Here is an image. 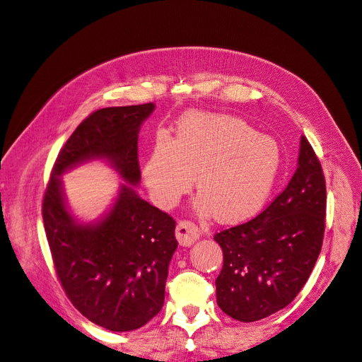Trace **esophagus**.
I'll return each instance as SVG.
<instances>
[{
	"label": "esophagus",
	"instance_id": "1",
	"mask_svg": "<svg viewBox=\"0 0 362 362\" xmlns=\"http://www.w3.org/2000/svg\"><path fill=\"white\" fill-rule=\"evenodd\" d=\"M177 240L181 246H190L199 238V229L190 221H181L177 225Z\"/></svg>",
	"mask_w": 362,
	"mask_h": 362
}]
</instances>
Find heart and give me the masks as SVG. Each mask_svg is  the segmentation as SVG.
I'll return each mask as SVG.
<instances>
[{
	"instance_id": "1",
	"label": "heart",
	"mask_w": 362,
	"mask_h": 362,
	"mask_svg": "<svg viewBox=\"0 0 362 362\" xmlns=\"http://www.w3.org/2000/svg\"><path fill=\"white\" fill-rule=\"evenodd\" d=\"M281 164L278 141L243 119L193 113L181 120L173 141L166 136L157 140L144 175L152 199L161 206L177 204L194 180L199 210L234 223L264 206Z\"/></svg>"
}]
</instances>
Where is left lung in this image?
Wrapping results in <instances>:
<instances>
[{"label":"left lung","instance_id":"obj_1","mask_svg":"<svg viewBox=\"0 0 362 362\" xmlns=\"http://www.w3.org/2000/svg\"><path fill=\"white\" fill-rule=\"evenodd\" d=\"M326 217L322 164L306 137L293 178L264 211L214 235L223 250L217 305L240 322L275 314L299 294L320 255Z\"/></svg>","mask_w":362,"mask_h":362}]
</instances>
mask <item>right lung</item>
<instances>
[{
  "mask_svg": "<svg viewBox=\"0 0 362 362\" xmlns=\"http://www.w3.org/2000/svg\"><path fill=\"white\" fill-rule=\"evenodd\" d=\"M156 105L108 107L76 127L54 163L42 216L54 266L72 305L108 331L139 329L164 303L169 262L178 242L173 218L144 201L137 139ZM92 159H104L127 182L111 211L93 224L70 214L59 178Z\"/></svg>",
  "mask_w": 362,
  "mask_h": 362,
  "instance_id": "right-lung-1",
  "label": "right lung"
}]
</instances>
